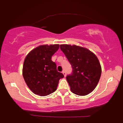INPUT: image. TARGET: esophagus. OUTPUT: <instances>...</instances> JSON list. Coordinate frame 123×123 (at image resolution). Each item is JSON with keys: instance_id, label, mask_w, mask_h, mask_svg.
Listing matches in <instances>:
<instances>
[{"instance_id": "esophagus-1", "label": "esophagus", "mask_w": 123, "mask_h": 123, "mask_svg": "<svg viewBox=\"0 0 123 123\" xmlns=\"http://www.w3.org/2000/svg\"><path fill=\"white\" fill-rule=\"evenodd\" d=\"M62 73L63 74V75H64L65 77L66 76V71L65 70H63L62 71Z\"/></svg>"}]
</instances>
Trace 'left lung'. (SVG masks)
Wrapping results in <instances>:
<instances>
[{"label":"left lung","instance_id":"8db88e82","mask_svg":"<svg viewBox=\"0 0 123 123\" xmlns=\"http://www.w3.org/2000/svg\"><path fill=\"white\" fill-rule=\"evenodd\" d=\"M65 54L72 68L66 76L71 91L84 96L91 92L98 84L101 75V67L97 56L88 49L76 45L62 44Z\"/></svg>","mask_w":123,"mask_h":123}]
</instances>
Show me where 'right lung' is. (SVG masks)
I'll return each instance as SVG.
<instances>
[{
  "instance_id": "obj_1",
  "label": "right lung",
  "mask_w": 123,
  "mask_h": 123,
  "mask_svg": "<svg viewBox=\"0 0 123 123\" xmlns=\"http://www.w3.org/2000/svg\"><path fill=\"white\" fill-rule=\"evenodd\" d=\"M59 44L43 45L35 48L27 55L23 65V77L35 94L46 96L57 90L59 80L64 77L58 72L51 57L58 50Z\"/></svg>"
}]
</instances>
